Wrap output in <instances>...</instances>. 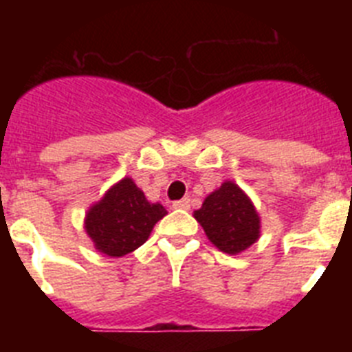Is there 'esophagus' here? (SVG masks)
Segmentation results:
<instances>
[{
    "mask_svg": "<svg viewBox=\"0 0 352 352\" xmlns=\"http://www.w3.org/2000/svg\"><path fill=\"white\" fill-rule=\"evenodd\" d=\"M173 208L174 210H188L190 208V199H182V201H176V203H173Z\"/></svg>",
    "mask_w": 352,
    "mask_h": 352,
    "instance_id": "34e87169",
    "label": "esophagus"
}]
</instances>
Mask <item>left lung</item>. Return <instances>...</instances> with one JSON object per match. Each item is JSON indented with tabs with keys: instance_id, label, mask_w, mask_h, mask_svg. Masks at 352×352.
<instances>
[{
	"instance_id": "left-lung-1",
	"label": "left lung",
	"mask_w": 352,
	"mask_h": 352,
	"mask_svg": "<svg viewBox=\"0 0 352 352\" xmlns=\"http://www.w3.org/2000/svg\"><path fill=\"white\" fill-rule=\"evenodd\" d=\"M208 239L223 254L238 256L261 238V217L239 185L226 179L194 211Z\"/></svg>"
}]
</instances>
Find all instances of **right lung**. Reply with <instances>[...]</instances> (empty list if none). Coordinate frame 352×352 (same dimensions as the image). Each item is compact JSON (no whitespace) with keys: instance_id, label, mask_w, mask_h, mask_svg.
Instances as JSON below:
<instances>
[{"instance_id":"add662e5","label":"right lung","mask_w":352,"mask_h":352,"mask_svg":"<svg viewBox=\"0 0 352 352\" xmlns=\"http://www.w3.org/2000/svg\"><path fill=\"white\" fill-rule=\"evenodd\" d=\"M166 214V208L148 201L133 179L125 176L89 206L84 217V231L96 252L107 257H123L146 243L155 223Z\"/></svg>"}]
</instances>
